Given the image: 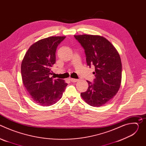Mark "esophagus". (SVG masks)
I'll list each match as a JSON object with an SVG mask.
<instances>
[{
  "instance_id": "1",
  "label": "esophagus",
  "mask_w": 146,
  "mask_h": 146,
  "mask_svg": "<svg viewBox=\"0 0 146 146\" xmlns=\"http://www.w3.org/2000/svg\"><path fill=\"white\" fill-rule=\"evenodd\" d=\"M69 80H70L71 81H72V82H77V81H78V79L72 78H69Z\"/></svg>"
}]
</instances>
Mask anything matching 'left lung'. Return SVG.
<instances>
[{"label":"left lung","instance_id":"1","mask_svg":"<svg viewBox=\"0 0 146 146\" xmlns=\"http://www.w3.org/2000/svg\"><path fill=\"white\" fill-rule=\"evenodd\" d=\"M84 50L87 65L95 66L93 83L87 81L88 90L81 93L88 105L99 107L105 105L117 93L122 77L119 55L106 38L98 35H74Z\"/></svg>","mask_w":146,"mask_h":146}]
</instances>
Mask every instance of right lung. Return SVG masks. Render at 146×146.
Instances as JSON below:
<instances>
[{
  "instance_id": "1",
  "label": "right lung",
  "mask_w": 146,
  "mask_h": 146,
  "mask_svg": "<svg viewBox=\"0 0 146 146\" xmlns=\"http://www.w3.org/2000/svg\"><path fill=\"white\" fill-rule=\"evenodd\" d=\"M66 36H52L40 40L27 51L21 64L23 84L37 105L51 106L62 96L68 84L53 80L51 68L56 60V50Z\"/></svg>"
}]
</instances>
